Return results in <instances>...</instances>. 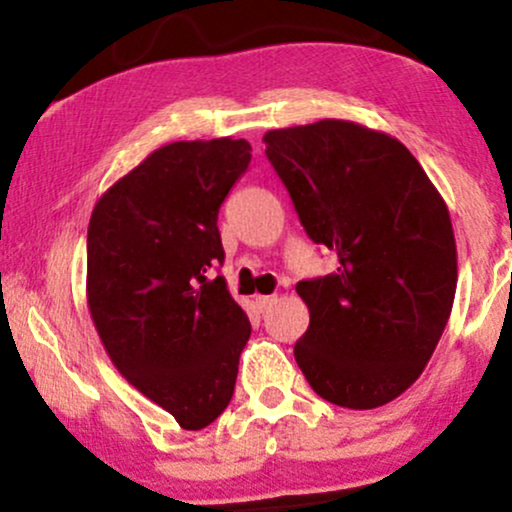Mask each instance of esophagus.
Masks as SVG:
<instances>
[{"mask_svg":"<svg viewBox=\"0 0 512 512\" xmlns=\"http://www.w3.org/2000/svg\"><path fill=\"white\" fill-rule=\"evenodd\" d=\"M274 303H276V296H257L255 298V305H257V310H260V313H264V310L272 308Z\"/></svg>","mask_w":512,"mask_h":512,"instance_id":"esophagus-1","label":"esophagus"}]
</instances>
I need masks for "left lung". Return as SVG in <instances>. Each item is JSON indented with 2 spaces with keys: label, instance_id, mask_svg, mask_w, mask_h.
<instances>
[{
  "label": "left lung",
  "instance_id": "left-lung-1",
  "mask_svg": "<svg viewBox=\"0 0 512 512\" xmlns=\"http://www.w3.org/2000/svg\"><path fill=\"white\" fill-rule=\"evenodd\" d=\"M264 154L337 274L298 281V368L327 402L375 409L424 373L455 301L448 207L402 142L349 120L272 129Z\"/></svg>",
  "mask_w": 512,
  "mask_h": 512
}]
</instances>
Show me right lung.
<instances>
[{
    "label": "right lung",
    "mask_w": 512,
    "mask_h": 512,
    "mask_svg": "<svg viewBox=\"0 0 512 512\" xmlns=\"http://www.w3.org/2000/svg\"><path fill=\"white\" fill-rule=\"evenodd\" d=\"M245 139L173 142L146 156L93 207L86 298L110 361L185 431L233 397L250 320L233 301L216 221L248 170Z\"/></svg>",
    "instance_id": "obj_1"
}]
</instances>
